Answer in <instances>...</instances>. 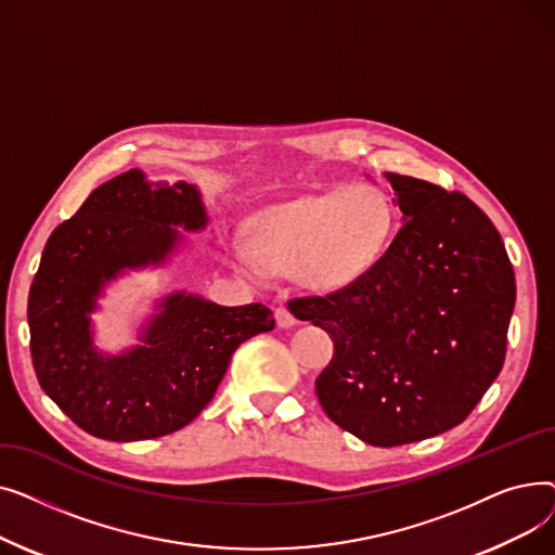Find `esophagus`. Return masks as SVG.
Wrapping results in <instances>:
<instances>
[{
    "label": "esophagus",
    "mask_w": 555,
    "mask_h": 555,
    "mask_svg": "<svg viewBox=\"0 0 555 555\" xmlns=\"http://www.w3.org/2000/svg\"><path fill=\"white\" fill-rule=\"evenodd\" d=\"M274 319H276V326H279V328H293V326L297 324L295 314L289 312L285 306H276V308H274Z\"/></svg>",
    "instance_id": "1"
}]
</instances>
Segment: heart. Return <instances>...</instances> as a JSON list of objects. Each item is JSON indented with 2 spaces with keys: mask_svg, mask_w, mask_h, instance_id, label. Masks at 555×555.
Instances as JSON below:
<instances>
[{
  "mask_svg": "<svg viewBox=\"0 0 555 555\" xmlns=\"http://www.w3.org/2000/svg\"><path fill=\"white\" fill-rule=\"evenodd\" d=\"M398 231L391 197L373 184L308 193L262 216L249 236L251 254L276 274H297L314 289L346 287L387 258ZM243 270L251 260L238 254Z\"/></svg>",
  "mask_w": 555,
  "mask_h": 555,
  "instance_id": "1",
  "label": "heart"
}]
</instances>
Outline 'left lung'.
Listing matches in <instances>:
<instances>
[{
	"label": "left lung",
	"mask_w": 555,
	"mask_h": 555,
	"mask_svg": "<svg viewBox=\"0 0 555 555\" xmlns=\"http://www.w3.org/2000/svg\"><path fill=\"white\" fill-rule=\"evenodd\" d=\"M402 229L364 279L287 304L335 341L314 391L341 429L377 448L443 434L500 375L515 274L500 231L459 191L387 172Z\"/></svg>",
	"instance_id": "1"
}]
</instances>
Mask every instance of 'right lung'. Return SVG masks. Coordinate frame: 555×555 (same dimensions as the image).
<instances>
[{"label":"right lung","mask_w":555,"mask_h":555,"mask_svg":"<svg viewBox=\"0 0 555 555\" xmlns=\"http://www.w3.org/2000/svg\"><path fill=\"white\" fill-rule=\"evenodd\" d=\"M199 191L149 182L132 168L101 184L49 236L28 293L31 358L44 393L87 434L145 441L189 425L214 398L236 348L274 328L262 304L224 308L172 293L121 356L96 351L92 319L103 287L162 262L182 231L207 227Z\"/></svg>","instance_id":"right-lung-1"}]
</instances>
